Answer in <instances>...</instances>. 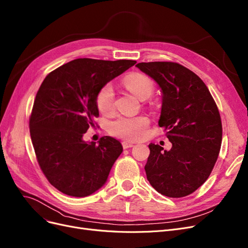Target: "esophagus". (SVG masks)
Wrapping results in <instances>:
<instances>
[{
    "label": "esophagus",
    "instance_id": "34e87169",
    "mask_svg": "<svg viewBox=\"0 0 248 248\" xmlns=\"http://www.w3.org/2000/svg\"><path fill=\"white\" fill-rule=\"evenodd\" d=\"M132 147H134V144H133V143L126 142V141L123 142V148H124V149H128V148H132Z\"/></svg>",
    "mask_w": 248,
    "mask_h": 248
}]
</instances>
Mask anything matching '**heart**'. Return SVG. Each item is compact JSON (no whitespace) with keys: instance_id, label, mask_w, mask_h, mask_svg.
Segmentation results:
<instances>
[{"instance_id":"1","label":"heart","mask_w":248,"mask_h":248,"mask_svg":"<svg viewBox=\"0 0 248 248\" xmlns=\"http://www.w3.org/2000/svg\"><path fill=\"white\" fill-rule=\"evenodd\" d=\"M125 87L139 99L144 100L153 93L152 80L142 74L134 73L124 79ZM96 105L102 113H108L114 107V90L110 83L103 85L96 95ZM150 121L145 115H117L108 124V132L127 141H138L145 137Z\"/></svg>"}]
</instances>
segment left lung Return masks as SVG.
Returning <instances> with one entry per match:
<instances>
[{"label": "left lung", "mask_w": 248, "mask_h": 248, "mask_svg": "<svg viewBox=\"0 0 248 248\" xmlns=\"http://www.w3.org/2000/svg\"><path fill=\"white\" fill-rule=\"evenodd\" d=\"M159 85L162 108L159 126L172 143L169 151L150 144L147 179L161 195L184 198L208 179L222 143L219 109L202 80L172 62L136 64Z\"/></svg>", "instance_id": "left-lung-1"}]
</instances>
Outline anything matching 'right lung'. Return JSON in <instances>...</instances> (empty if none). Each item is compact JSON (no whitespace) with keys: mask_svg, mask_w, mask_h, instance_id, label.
<instances>
[{"mask_svg":"<svg viewBox=\"0 0 248 248\" xmlns=\"http://www.w3.org/2000/svg\"><path fill=\"white\" fill-rule=\"evenodd\" d=\"M136 62L77 59L50 72L41 83L29 118L31 141L40 169L64 195H92L122 154L117 140L105 136L98 144L86 143L83 135L99 115V89Z\"/></svg>","mask_w":248,"mask_h":248,"instance_id":"add662e5","label":"right lung"}]
</instances>
